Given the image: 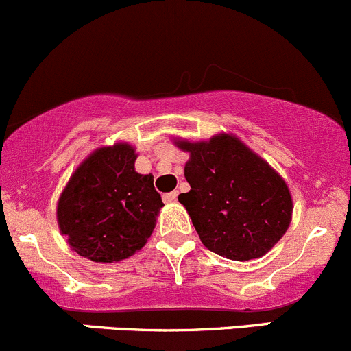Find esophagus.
<instances>
[{"label": "esophagus", "mask_w": 351, "mask_h": 351, "mask_svg": "<svg viewBox=\"0 0 351 351\" xmlns=\"http://www.w3.org/2000/svg\"><path fill=\"white\" fill-rule=\"evenodd\" d=\"M177 196H179V193H177V191H172V193L164 194L162 199H164V202H174L177 199Z\"/></svg>", "instance_id": "obj_1"}]
</instances>
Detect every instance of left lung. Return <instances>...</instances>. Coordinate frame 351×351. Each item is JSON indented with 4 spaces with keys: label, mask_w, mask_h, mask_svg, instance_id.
Segmentation results:
<instances>
[{
    "label": "left lung",
    "mask_w": 351,
    "mask_h": 351,
    "mask_svg": "<svg viewBox=\"0 0 351 351\" xmlns=\"http://www.w3.org/2000/svg\"><path fill=\"white\" fill-rule=\"evenodd\" d=\"M176 143L191 154L184 169L191 191L179 201L202 245L240 262L265 255L291 223L292 199L282 177L234 136Z\"/></svg>",
    "instance_id": "1"
}]
</instances>
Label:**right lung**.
<instances>
[{"label":"right lung","mask_w":351,"mask_h":351,"mask_svg":"<svg viewBox=\"0 0 351 351\" xmlns=\"http://www.w3.org/2000/svg\"><path fill=\"white\" fill-rule=\"evenodd\" d=\"M135 158L133 147L117 143L96 150L72 174L57 221L75 254L111 263L147 243L164 202L154 176L135 172Z\"/></svg>","instance_id":"1"}]
</instances>
